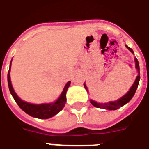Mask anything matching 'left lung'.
Returning a JSON list of instances; mask_svg holds the SVG:
<instances>
[{
  "label": "left lung",
  "mask_w": 149,
  "mask_h": 149,
  "mask_svg": "<svg viewBox=\"0 0 149 149\" xmlns=\"http://www.w3.org/2000/svg\"><path fill=\"white\" fill-rule=\"evenodd\" d=\"M126 48H128V49H129L130 51L134 54L133 50L129 47L127 45H125ZM135 67L137 69L138 71V76L135 79V83H133V85L129 89V91L125 94V95H123V97L120 98L119 100H116V101H113V102H109L108 103H99V102H96L95 101H93V100H90V102L93 106L95 107H97V108H102V109H109V110H116L118 109V108H120L123 106L125 105L127 102H129L130 100H132V98L133 97V95H135V91H136V89L138 88V86H139V80H140V71H139V61L136 58H135ZM84 87H85V89H86L87 91H88V89H87V87L86 86L85 83H84Z\"/></svg>",
  "instance_id": "obj_1"
}]
</instances>
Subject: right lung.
<instances>
[{
	"mask_svg": "<svg viewBox=\"0 0 149 149\" xmlns=\"http://www.w3.org/2000/svg\"><path fill=\"white\" fill-rule=\"evenodd\" d=\"M10 66H11V62H10L9 71H8V86H9L10 92L12 96L14 97L16 102L17 103L19 107L23 111H24L26 113H27V114L30 115L32 117H35V118H42V119H47V118H51V117L54 116L55 115L59 113L63 109L66 101V91H67L69 86L70 85V81H69L68 83H66L65 87H64L62 93H61L60 96L59 97V99L55 102H54V103L39 104V105L29 103V102H24L21 99L18 97L17 95L14 92V89H13V86L11 85V82H10Z\"/></svg>",
	"mask_w": 149,
	"mask_h": 149,
	"instance_id": "add662e5",
	"label": "right lung"
}]
</instances>
